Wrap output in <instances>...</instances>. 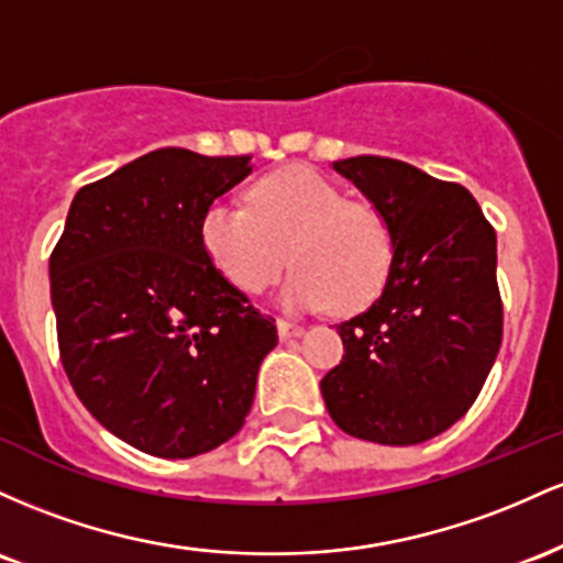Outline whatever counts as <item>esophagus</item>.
Instances as JSON below:
<instances>
[{
  "label": "esophagus",
  "mask_w": 563,
  "mask_h": 563,
  "mask_svg": "<svg viewBox=\"0 0 563 563\" xmlns=\"http://www.w3.org/2000/svg\"><path fill=\"white\" fill-rule=\"evenodd\" d=\"M276 330H279L282 340H292V338H302L306 327L292 324V321H287V319H279V321H276Z\"/></svg>",
  "instance_id": "obj_1"
}]
</instances>
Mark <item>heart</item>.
<instances>
[{
  "instance_id": "b5f03b06",
  "label": "heart",
  "mask_w": 563,
  "mask_h": 563,
  "mask_svg": "<svg viewBox=\"0 0 563 563\" xmlns=\"http://www.w3.org/2000/svg\"><path fill=\"white\" fill-rule=\"evenodd\" d=\"M250 205L252 210L214 199L199 220L201 247L233 287L263 292L289 257L295 271L279 292L289 311L332 302L338 313H356L383 292L394 233L380 210L349 201L332 180L302 164L257 180Z\"/></svg>"
}]
</instances>
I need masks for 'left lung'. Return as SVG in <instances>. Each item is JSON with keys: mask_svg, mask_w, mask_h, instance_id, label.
Listing matches in <instances>:
<instances>
[{"mask_svg": "<svg viewBox=\"0 0 563 563\" xmlns=\"http://www.w3.org/2000/svg\"><path fill=\"white\" fill-rule=\"evenodd\" d=\"M394 233L383 295L338 324L343 362L321 380L327 412L356 439L412 446L454 426L503 340L497 236L468 188L385 156L332 162Z\"/></svg>", "mask_w": 563, "mask_h": 563, "instance_id": "left-lung-1", "label": "left lung"}]
</instances>
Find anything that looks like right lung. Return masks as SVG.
<instances>
[{
	"label": "right lung",
	"instance_id": "obj_1",
	"mask_svg": "<svg viewBox=\"0 0 563 563\" xmlns=\"http://www.w3.org/2000/svg\"><path fill=\"white\" fill-rule=\"evenodd\" d=\"M250 173L252 156L151 151L79 188L49 257L68 380L106 431L154 457L239 433L279 340L199 236L207 205Z\"/></svg>",
	"mask_w": 563,
	"mask_h": 563
}]
</instances>
